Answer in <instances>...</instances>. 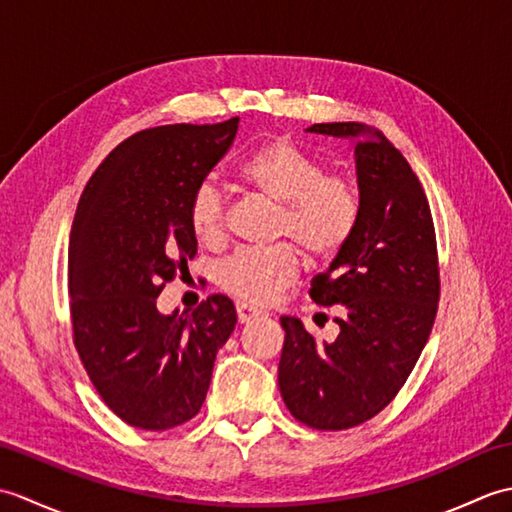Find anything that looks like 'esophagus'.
I'll use <instances>...</instances> for the list:
<instances>
[{"mask_svg": "<svg viewBox=\"0 0 512 512\" xmlns=\"http://www.w3.org/2000/svg\"><path fill=\"white\" fill-rule=\"evenodd\" d=\"M259 317H266V314L262 310H257L255 306H250V303H244V301L237 303V319H239V323L255 321Z\"/></svg>", "mask_w": 512, "mask_h": 512, "instance_id": "1", "label": "esophagus"}]
</instances>
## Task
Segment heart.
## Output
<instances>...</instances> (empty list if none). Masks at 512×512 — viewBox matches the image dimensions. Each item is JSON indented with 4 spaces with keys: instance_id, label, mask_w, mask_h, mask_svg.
<instances>
[{
    "instance_id": "obj_1",
    "label": "heart",
    "mask_w": 512,
    "mask_h": 512,
    "mask_svg": "<svg viewBox=\"0 0 512 512\" xmlns=\"http://www.w3.org/2000/svg\"><path fill=\"white\" fill-rule=\"evenodd\" d=\"M246 187L279 204L277 235L290 237L314 259H330L350 242L361 200L352 182L325 176L319 160L288 140H273L250 151L237 171ZM226 200L213 180L195 187L189 224L202 242H217L224 233ZM299 273L292 246L244 248L220 268L222 286L248 303L273 301Z\"/></svg>"
}]
</instances>
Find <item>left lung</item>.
Returning a JSON list of instances; mask_svg holds the SVG:
<instances>
[{"label":"left lung","instance_id":"left-lung-1","mask_svg":"<svg viewBox=\"0 0 512 512\" xmlns=\"http://www.w3.org/2000/svg\"><path fill=\"white\" fill-rule=\"evenodd\" d=\"M306 132L354 143L361 217L310 297L336 306L339 336L319 343L295 317L279 361V391L299 422L319 431L356 427L405 385L436 319V231L422 184L400 151L363 123H317Z\"/></svg>","mask_w":512,"mask_h":512}]
</instances>
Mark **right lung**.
I'll list each match as a JSON object with an SVG mask.
<instances>
[{"instance_id":"add662e5","label":"right lung","mask_w":512,"mask_h":512,"mask_svg":"<svg viewBox=\"0 0 512 512\" xmlns=\"http://www.w3.org/2000/svg\"><path fill=\"white\" fill-rule=\"evenodd\" d=\"M239 118L162 125L123 140L85 184L72 222L68 281L76 352L118 418L145 431L191 420L237 312L211 295L191 314L156 299L198 253L191 195L233 145Z\"/></svg>"}]
</instances>
